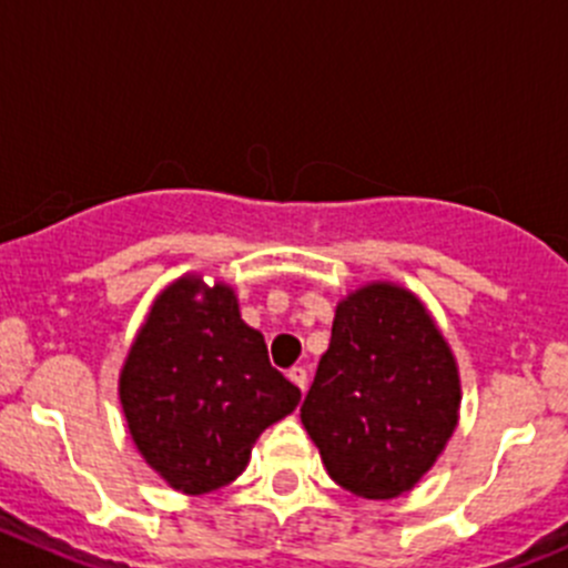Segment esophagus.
<instances>
[{"label": "esophagus", "instance_id": "34e87169", "mask_svg": "<svg viewBox=\"0 0 568 568\" xmlns=\"http://www.w3.org/2000/svg\"><path fill=\"white\" fill-rule=\"evenodd\" d=\"M288 378H291V384H296L302 392H305V386H308V369H305V367H291L288 369Z\"/></svg>", "mask_w": 568, "mask_h": 568}]
</instances>
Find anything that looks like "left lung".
Here are the masks:
<instances>
[{
    "label": "left lung",
    "mask_w": 568,
    "mask_h": 568,
    "mask_svg": "<svg viewBox=\"0 0 568 568\" xmlns=\"http://www.w3.org/2000/svg\"><path fill=\"white\" fill-rule=\"evenodd\" d=\"M457 409V364L415 294L373 283L338 305L300 409L336 485L400 496L439 457Z\"/></svg>",
    "instance_id": "1"
}]
</instances>
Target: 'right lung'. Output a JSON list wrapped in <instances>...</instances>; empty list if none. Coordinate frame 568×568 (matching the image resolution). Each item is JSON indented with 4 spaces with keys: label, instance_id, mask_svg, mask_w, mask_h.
Masks as SVG:
<instances>
[{
    "label": "right lung",
    "instance_id": "obj_1",
    "mask_svg": "<svg viewBox=\"0 0 568 568\" xmlns=\"http://www.w3.org/2000/svg\"><path fill=\"white\" fill-rule=\"evenodd\" d=\"M120 400L145 463L195 496L246 468L254 439L296 409L300 389L243 325L232 288L184 277L153 302L120 375Z\"/></svg>",
    "mask_w": 568,
    "mask_h": 568
}]
</instances>
